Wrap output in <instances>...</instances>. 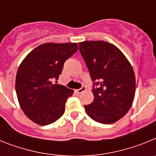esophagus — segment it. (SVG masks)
Returning a JSON list of instances; mask_svg holds the SVG:
<instances>
[{"mask_svg":"<svg viewBox=\"0 0 156 156\" xmlns=\"http://www.w3.org/2000/svg\"><path fill=\"white\" fill-rule=\"evenodd\" d=\"M85 90H86V87L83 86L81 88H80V89L76 90V92L78 94H81V93H83V91H85Z\"/></svg>","mask_w":156,"mask_h":156,"instance_id":"esophagus-1","label":"esophagus"}]
</instances>
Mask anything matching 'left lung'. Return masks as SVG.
<instances>
[{"instance_id": "8db88e82", "label": "left lung", "mask_w": 156, "mask_h": 156, "mask_svg": "<svg viewBox=\"0 0 156 156\" xmlns=\"http://www.w3.org/2000/svg\"><path fill=\"white\" fill-rule=\"evenodd\" d=\"M79 48L94 82V98L84 105L87 114L96 122L113 123L133 104L136 79L132 66L119 48L106 41H83Z\"/></svg>"}]
</instances>
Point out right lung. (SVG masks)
I'll return each instance as SVG.
<instances>
[{
    "label": "right lung",
    "mask_w": 156,
    "mask_h": 156,
    "mask_svg": "<svg viewBox=\"0 0 156 156\" xmlns=\"http://www.w3.org/2000/svg\"><path fill=\"white\" fill-rule=\"evenodd\" d=\"M78 50L76 43H46L32 51L18 69L16 90L22 110L29 119L44 126L55 122L65 112L67 98L73 90L54 84L65 62Z\"/></svg>",
    "instance_id": "obj_1"
}]
</instances>
